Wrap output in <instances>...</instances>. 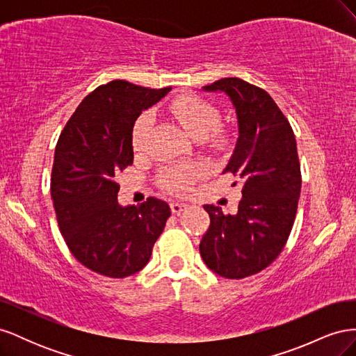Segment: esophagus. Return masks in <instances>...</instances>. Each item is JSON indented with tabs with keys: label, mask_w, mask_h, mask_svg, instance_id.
I'll use <instances>...</instances> for the list:
<instances>
[{
	"label": "esophagus",
	"mask_w": 356,
	"mask_h": 356,
	"mask_svg": "<svg viewBox=\"0 0 356 356\" xmlns=\"http://www.w3.org/2000/svg\"><path fill=\"white\" fill-rule=\"evenodd\" d=\"M187 208H188L187 203H179V202H172L170 203V211H172V213H175V215H179L182 211H186Z\"/></svg>",
	"instance_id": "esophagus-1"
}]
</instances>
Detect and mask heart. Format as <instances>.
<instances>
[{
    "label": "heart",
    "mask_w": 356,
    "mask_h": 356,
    "mask_svg": "<svg viewBox=\"0 0 356 356\" xmlns=\"http://www.w3.org/2000/svg\"><path fill=\"white\" fill-rule=\"evenodd\" d=\"M169 113L177 118L190 136L203 141L208 147L222 149L229 144L227 132L217 129L221 123L220 110L209 101L193 95L179 96L169 105ZM149 129H152L149 114L145 113L139 115L132 131V145L135 152L139 153L145 149ZM199 175L200 169L195 165H175L160 172L159 182L165 190L182 195L190 190Z\"/></svg>",
    "instance_id": "1"
}]
</instances>
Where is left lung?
Segmentation results:
<instances>
[{
	"label": "left lung",
	"mask_w": 356,
	"mask_h": 356,
	"mask_svg": "<svg viewBox=\"0 0 356 356\" xmlns=\"http://www.w3.org/2000/svg\"><path fill=\"white\" fill-rule=\"evenodd\" d=\"M230 96L239 139L227 168L242 184L238 213L207 204L211 224L199 251L212 272L242 279L261 272L282 252L296 220L301 172L297 143L286 117L264 89L238 77L204 86Z\"/></svg>",
	"instance_id": "obj_1"
}]
</instances>
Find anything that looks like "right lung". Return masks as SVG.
I'll use <instances>...</instances> for the list:
<instances>
[{
	"mask_svg": "<svg viewBox=\"0 0 356 356\" xmlns=\"http://www.w3.org/2000/svg\"><path fill=\"white\" fill-rule=\"evenodd\" d=\"M169 90L124 80L102 84L58 139L50 191L59 230L75 260L95 273L122 279L141 270L170 217L169 204L156 197L122 208L115 182L134 163L136 118Z\"/></svg>",
	"mask_w": 356,
	"mask_h": 356,
	"instance_id": "obj_1",
	"label": "right lung"
}]
</instances>
